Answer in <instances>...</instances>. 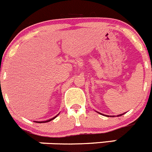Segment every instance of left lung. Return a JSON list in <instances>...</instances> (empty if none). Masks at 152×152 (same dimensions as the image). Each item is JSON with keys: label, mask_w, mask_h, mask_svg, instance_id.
<instances>
[{"label": "left lung", "mask_w": 152, "mask_h": 152, "mask_svg": "<svg viewBox=\"0 0 152 152\" xmlns=\"http://www.w3.org/2000/svg\"><path fill=\"white\" fill-rule=\"evenodd\" d=\"M101 115H102V114H101ZM123 115H124V114H123ZM119 115L118 116H121V115Z\"/></svg>", "instance_id": "1"}]
</instances>
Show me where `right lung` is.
Segmentation results:
<instances>
[{
	"label": "right lung",
	"instance_id": "1",
	"mask_svg": "<svg viewBox=\"0 0 152 152\" xmlns=\"http://www.w3.org/2000/svg\"><path fill=\"white\" fill-rule=\"evenodd\" d=\"M57 116H58V115H57ZM57 116H55V118H52V119H50V120H48V121H41V122H40V121H36V123H39V124H41V123H47V122H49V121H52V120H54V119H55V118H56Z\"/></svg>",
	"mask_w": 152,
	"mask_h": 152
}]
</instances>
